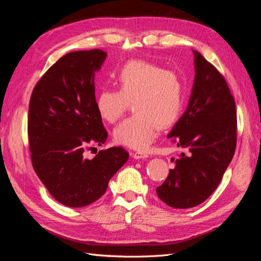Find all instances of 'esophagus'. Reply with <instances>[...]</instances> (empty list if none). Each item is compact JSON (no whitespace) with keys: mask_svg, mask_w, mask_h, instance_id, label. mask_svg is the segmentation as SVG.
I'll return each mask as SVG.
<instances>
[{"mask_svg":"<svg viewBox=\"0 0 261 261\" xmlns=\"http://www.w3.org/2000/svg\"><path fill=\"white\" fill-rule=\"evenodd\" d=\"M149 155L147 152H143V151H137V152H134L133 153V158L134 159L136 160H139V159H147Z\"/></svg>","mask_w":261,"mask_h":261,"instance_id":"34e87169","label":"esophagus"}]
</instances>
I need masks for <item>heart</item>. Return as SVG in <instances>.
<instances>
[{"instance_id":"1","label":"heart","mask_w":261,"mask_h":261,"mask_svg":"<svg viewBox=\"0 0 261 261\" xmlns=\"http://www.w3.org/2000/svg\"><path fill=\"white\" fill-rule=\"evenodd\" d=\"M116 90L103 89L96 98L99 116L115 123L133 101L136 114L126 118L114 129L117 144L135 150H146L159 134L160 126L174 123L183 108L184 84L175 70L164 69L155 63L133 60L113 74Z\"/></svg>"}]
</instances>
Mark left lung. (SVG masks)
<instances>
[{
	"instance_id": "left-lung-1",
	"label": "left lung",
	"mask_w": 261,
	"mask_h": 261,
	"mask_svg": "<svg viewBox=\"0 0 261 261\" xmlns=\"http://www.w3.org/2000/svg\"><path fill=\"white\" fill-rule=\"evenodd\" d=\"M195 78L184 114L168 138L185 149L156 195L168 206H198L216 191L236 146L235 101L224 77L193 50Z\"/></svg>"
}]
</instances>
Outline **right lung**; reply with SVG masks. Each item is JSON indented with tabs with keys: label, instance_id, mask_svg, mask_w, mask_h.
Here are the masks:
<instances>
[{
	"label": "right lung",
	"instance_id": "right-lung-1",
	"mask_svg": "<svg viewBox=\"0 0 261 261\" xmlns=\"http://www.w3.org/2000/svg\"><path fill=\"white\" fill-rule=\"evenodd\" d=\"M108 53L69 52L52 65L30 98L28 137L33 167L55 200L81 208L98 200L110 179L128 160L121 147L88 159L89 145L106 143L108 133L96 109L94 76Z\"/></svg>",
	"mask_w": 261,
	"mask_h": 261
}]
</instances>
